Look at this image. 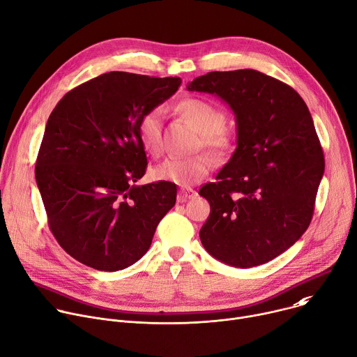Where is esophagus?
Here are the masks:
<instances>
[{
    "label": "esophagus",
    "mask_w": 357,
    "mask_h": 357,
    "mask_svg": "<svg viewBox=\"0 0 357 357\" xmlns=\"http://www.w3.org/2000/svg\"><path fill=\"white\" fill-rule=\"evenodd\" d=\"M197 197V190H193L192 188H181L178 193V202H186L188 199H192Z\"/></svg>",
    "instance_id": "obj_1"
}]
</instances>
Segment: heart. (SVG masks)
<instances>
[{
    "mask_svg": "<svg viewBox=\"0 0 357 357\" xmlns=\"http://www.w3.org/2000/svg\"><path fill=\"white\" fill-rule=\"evenodd\" d=\"M175 112L188 121L199 132V145L208 148L216 158H225L234 148V134L225 125V111L213 102L201 98H185L175 104ZM138 139L151 155L162 151V116L159 109H151L142 115L138 123ZM213 168L209 153H198L189 158H168L152 169L155 181L172 182L189 186L202 181Z\"/></svg>",
    "mask_w": 357,
    "mask_h": 357,
    "instance_id": "1",
    "label": "heart"
}]
</instances>
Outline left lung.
<instances>
[{
	"label": "left lung",
	"instance_id": "left-lung-1",
	"mask_svg": "<svg viewBox=\"0 0 357 357\" xmlns=\"http://www.w3.org/2000/svg\"><path fill=\"white\" fill-rule=\"evenodd\" d=\"M218 95L236 118V149L201 188L204 248L235 268L264 265L309 228L325 158L312 115L287 84L255 70L215 71L186 85Z\"/></svg>",
	"mask_w": 357,
	"mask_h": 357
}]
</instances>
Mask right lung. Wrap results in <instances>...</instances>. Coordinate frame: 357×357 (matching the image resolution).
Here are the masks:
<instances>
[{
	"label": "right lung",
	"mask_w": 357,
	"mask_h": 357,
	"mask_svg": "<svg viewBox=\"0 0 357 357\" xmlns=\"http://www.w3.org/2000/svg\"><path fill=\"white\" fill-rule=\"evenodd\" d=\"M181 82L112 71L67 92L51 112L36 179L52 235L78 262L105 272L131 266L175 205V183L135 182L148 165L139 119Z\"/></svg>",
	"instance_id": "right-lung-1"
}]
</instances>
